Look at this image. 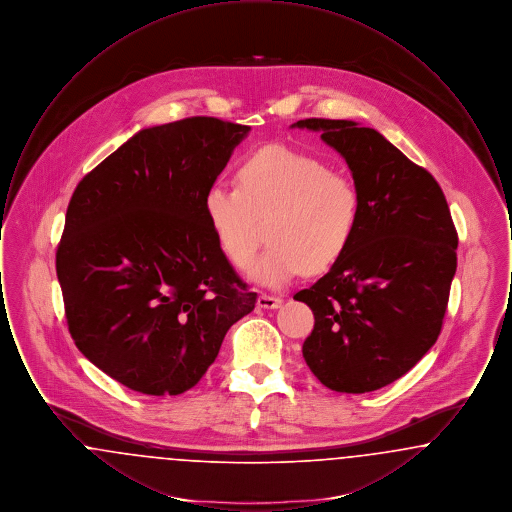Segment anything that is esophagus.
<instances>
[{
    "label": "esophagus",
    "instance_id": "esophagus-1",
    "mask_svg": "<svg viewBox=\"0 0 512 512\" xmlns=\"http://www.w3.org/2000/svg\"><path fill=\"white\" fill-rule=\"evenodd\" d=\"M282 303H284L282 297H278V295H268V293H261L259 299H257V305H259L261 309H278V307H282Z\"/></svg>",
    "mask_w": 512,
    "mask_h": 512
}]
</instances>
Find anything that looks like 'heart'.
Instances as JSON below:
<instances>
[{"mask_svg": "<svg viewBox=\"0 0 512 512\" xmlns=\"http://www.w3.org/2000/svg\"><path fill=\"white\" fill-rule=\"evenodd\" d=\"M203 209L222 253L238 268L253 261L268 219L263 255L251 276L284 286L301 272L334 267L351 244L361 219L357 184L317 155L295 147H261L238 163L236 186L215 184Z\"/></svg>", "mask_w": 512, "mask_h": 512, "instance_id": "1", "label": "heart"}]
</instances>
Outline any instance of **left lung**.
<instances>
[{"mask_svg": "<svg viewBox=\"0 0 512 512\" xmlns=\"http://www.w3.org/2000/svg\"><path fill=\"white\" fill-rule=\"evenodd\" d=\"M345 157L361 219L340 261L295 293L315 315L303 359L326 388L380 390L438 340L457 270V228L436 178L374 128L305 119Z\"/></svg>", "mask_w": 512, "mask_h": 512, "instance_id": "obj_1", "label": "left lung"}]
</instances>
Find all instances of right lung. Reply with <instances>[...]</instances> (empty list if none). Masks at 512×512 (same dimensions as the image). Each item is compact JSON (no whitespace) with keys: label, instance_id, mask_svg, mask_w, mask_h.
Returning <instances> with one entry per match:
<instances>
[{"label":"right lung","instance_id":"right-lung-1","mask_svg":"<svg viewBox=\"0 0 512 512\" xmlns=\"http://www.w3.org/2000/svg\"><path fill=\"white\" fill-rule=\"evenodd\" d=\"M247 132L215 117L140 130L74 190L55 253L67 326L128 390H192L255 309L203 209Z\"/></svg>","mask_w":512,"mask_h":512}]
</instances>
